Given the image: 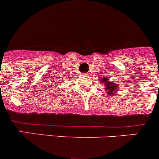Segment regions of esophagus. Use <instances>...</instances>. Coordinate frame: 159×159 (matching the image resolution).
<instances>
[{
  "label": "esophagus",
  "instance_id": "34e87169",
  "mask_svg": "<svg viewBox=\"0 0 159 159\" xmlns=\"http://www.w3.org/2000/svg\"><path fill=\"white\" fill-rule=\"evenodd\" d=\"M89 73H88V74H85V76H89Z\"/></svg>",
  "mask_w": 159,
  "mask_h": 159
}]
</instances>
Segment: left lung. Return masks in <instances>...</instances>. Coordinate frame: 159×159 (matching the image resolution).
I'll return each mask as SVG.
<instances>
[{"label":"left lung","mask_w":159,"mask_h":159,"mask_svg":"<svg viewBox=\"0 0 159 159\" xmlns=\"http://www.w3.org/2000/svg\"><path fill=\"white\" fill-rule=\"evenodd\" d=\"M100 81H102V83L106 86V90L108 95H114L118 91V84L110 81V80L107 78H102V79H100Z\"/></svg>","instance_id":"left-lung-1"}]
</instances>
